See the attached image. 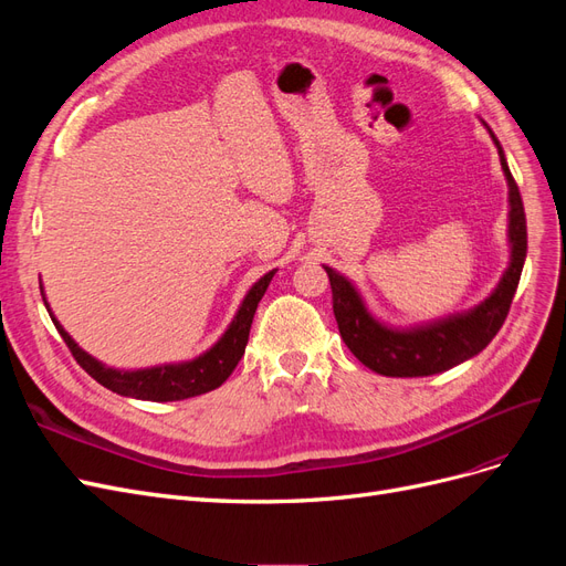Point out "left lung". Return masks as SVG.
Segmentation results:
<instances>
[{
    "label": "left lung",
    "mask_w": 566,
    "mask_h": 566,
    "mask_svg": "<svg viewBox=\"0 0 566 566\" xmlns=\"http://www.w3.org/2000/svg\"><path fill=\"white\" fill-rule=\"evenodd\" d=\"M489 134L499 148L501 167L507 179L510 264L501 283L484 302H479L470 312L451 314L432 323L413 325V328H394L368 312L361 293L349 279L331 266H323L331 279L333 312L342 339L366 368L387 375V378H424V375L449 370L482 352L505 323L526 260V217L505 153L495 134L491 129Z\"/></svg>",
    "instance_id": "1"
}]
</instances>
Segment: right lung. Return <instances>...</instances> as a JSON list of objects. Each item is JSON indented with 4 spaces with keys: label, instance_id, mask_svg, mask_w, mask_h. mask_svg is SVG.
Returning a JSON list of instances; mask_svg holds the SVG:
<instances>
[{
    "label": "right lung",
    "instance_id": "add662e5",
    "mask_svg": "<svg viewBox=\"0 0 566 566\" xmlns=\"http://www.w3.org/2000/svg\"><path fill=\"white\" fill-rule=\"evenodd\" d=\"M276 269L264 273V276L256 281L248 295L243 297L241 306L229 323V328L224 331L214 345L202 352L200 356L191 358V361H181V364H163V366H150V368H139V370H119L111 368L106 364H101L98 358L84 352L77 342L65 333L63 325L56 321L54 312L49 310V302L44 297V287L42 290V300L46 312L54 321L56 331L61 333L63 342L67 349L73 352L75 361L87 370L92 378L104 385L106 389L119 394V397H129V399H142V401H181V399H191L198 397V394L212 391L219 385H224L233 368L241 361V356L245 354L248 345V335H250V325L256 312V304L264 297L266 287L273 279Z\"/></svg>",
    "mask_w": 566,
    "mask_h": 566
}]
</instances>
